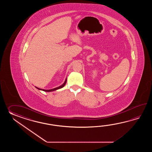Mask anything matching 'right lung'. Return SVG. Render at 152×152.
<instances>
[{
	"mask_svg": "<svg viewBox=\"0 0 152 152\" xmlns=\"http://www.w3.org/2000/svg\"><path fill=\"white\" fill-rule=\"evenodd\" d=\"M66 81H67V79L65 80V81L64 82V83L62 84V85L60 86L59 87H56V88H53V89H51V90H43V89H41V88H38V87H36V88H37L38 90H42L43 91H45V92H52V91H54L56 90H58V89H60V88H62V87H64V86H65V84L66 83Z\"/></svg>",
	"mask_w": 152,
	"mask_h": 152,
	"instance_id": "obj_1",
	"label": "right lung"
}]
</instances>
